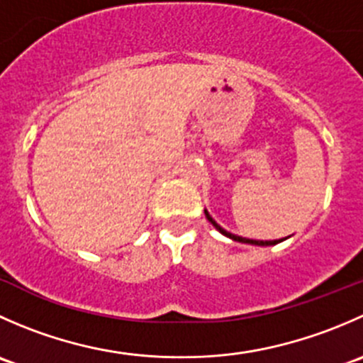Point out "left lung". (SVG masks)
<instances>
[{
	"instance_id": "8db88e82",
	"label": "left lung",
	"mask_w": 363,
	"mask_h": 363,
	"mask_svg": "<svg viewBox=\"0 0 363 363\" xmlns=\"http://www.w3.org/2000/svg\"><path fill=\"white\" fill-rule=\"evenodd\" d=\"M205 218L208 219V221H211V225L214 226L216 230H218L219 233H223V235L225 237H228V239H232V240H235V242H242V244H251V246H276V244H279V242H283V240H286V239H279V240H255V239H246V237H239V235H233V233H230V232H226L225 228H221V226L218 225V223L214 221V219H212V216L208 214V211L207 208H205Z\"/></svg>"
}]
</instances>
